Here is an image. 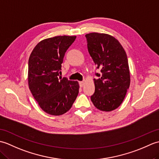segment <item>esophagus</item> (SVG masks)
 Wrapping results in <instances>:
<instances>
[{"mask_svg":"<svg viewBox=\"0 0 159 159\" xmlns=\"http://www.w3.org/2000/svg\"><path fill=\"white\" fill-rule=\"evenodd\" d=\"M84 84H85V80H83V81H80L79 82V85H80V87H82L84 85Z\"/></svg>","mask_w":159,"mask_h":159,"instance_id":"34e87169","label":"esophagus"}]
</instances>
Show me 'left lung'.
<instances>
[{"mask_svg": "<svg viewBox=\"0 0 159 159\" xmlns=\"http://www.w3.org/2000/svg\"><path fill=\"white\" fill-rule=\"evenodd\" d=\"M90 56L100 69L94 79L91 100L98 109L111 111L120 106L129 88L130 76L126 53L120 42L105 33L85 35Z\"/></svg>", "mask_w": 159, "mask_h": 159, "instance_id": "left-lung-1", "label": "left lung"}]
</instances>
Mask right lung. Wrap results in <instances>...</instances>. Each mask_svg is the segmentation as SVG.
<instances>
[{
    "label": "right lung",
    "mask_w": 159,
    "mask_h": 159,
    "mask_svg": "<svg viewBox=\"0 0 159 159\" xmlns=\"http://www.w3.org/2000/svg\"><path fill=\"white\" fill-rule=\"evenodd\" d=\"M76 36H56L39 42L29 59L30 91L40 108L51 116L68 111L79 93L78 81L59 78L66 50Z\"/></svg>",
    "instance_id": "obj_1"
}]
</instances>
